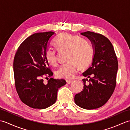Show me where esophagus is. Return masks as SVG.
I'll use <instances>...</instances> for the list:
<instances>
[{
	"instance_id": "esophagus-1",
	"label": "esophagus",
	"mask_w": 130,
	"mask_h": 130,
	"mask_svg": "<svg viewBox=\"0 0 130 130\" xmlns=\"http://www.w3.org/2000/svg\"><path fill=\"white\" fill-rule=\"evenodd\" d=\"M73 81V80H67V83L68 84H70V83H72Z\"/></svg>"
}]
</instances>
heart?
<instances>
[{
	"label": "heart",
	"mask_w": 130,
	"mask_h": 130,
	"mask_svg": "<svg viewBox=\"0 0 130 130\" xmlns=\"http://www.w3.org/2000/svg\"><path fill=\"white\" fill-rule=\"evenodd\" d=\"M54 45L59 52L68 51L69 62L61 66L56 70L58 78L72 79L78 68L84 69L92 63L94 56L93 46L88 41L78 35L63 33L57 37ZM57 56V51L54 49L48 48L46 51L45 57L50 64L56 65Z\"/></svg>",
	"instance_id": "heart-1"
}]
</instances>
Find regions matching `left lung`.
Here are the masks:
<instances>
[{
    "mask_svg": "<svg viewBox=\"0 0 130 130\" xmlns=\"http://www.w3.org/2000/svg\"><path fill=\"white\" fill-rule=\"evenodd\" d=\"M92 42L94 51L91 67L83 73V90L74 97L78 106L93 109L103 106L112 95L116 85L118 60L112 43L104 36L93 32H83Z\"/></svg>",
    "mask_w": 130,
    "mask_h": 130,
    "instance_id": "8db88e82",
    "label": "left lung"
}]
</instances>
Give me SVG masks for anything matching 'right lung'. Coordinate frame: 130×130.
<instances>
[{"label":"right lung","instance_id":"add662e5","mask_svg":"<svg viewBox=\"0 0 130 130\" xmlns=\"http://www.w3.org/2000/svg\"><path fill=\"white\" fill-rule=\"evenodd\" d=\"M54 35L50 31L30 36L19 46L14 58L16 90L22 102L33 108L45 109L54 104L59 88L67 83L63 79L52 78L53 73L45 57ZM43 78L48 82H44Z\"/></svg>","mask_w":130,"mask_h":130}]
</instances>
